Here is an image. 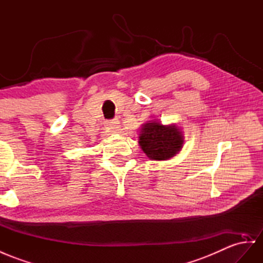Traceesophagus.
<instances>
[{
  "instance_id": "1",
  "label": "esophagus",
  "mask_w": 263,
  "mask_h": 263,
  "mask_svg": "<svg viewBox=\"0 0 263 263\" xmlns=\"http://www.w3.org/2000/svg\"><path fill=\"white\" fill-rule=\"evenodd\" d=\"M119 124H120V122H119V121H118L117 119L109 120V121H106V122H105L106 127H109V129H110L112 132H117V131H118L119 126H120Z\"/></svg>"
}]
</instances>
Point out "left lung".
<instances>
[{"instance_id": "obj_1", "label": "left lung", "mask_w": 263, "mask_h": 263, "mask_svg": "<svg viewBox=\"0 0 263 263\" xmlns=\"http://www.w3.org/2000/svg\"><path fill=\"white\" fill-rule=\"evenodd\" d=\"M183 134L176 124L163 125L158 121H149L142 125L139 144L146 157L152 160H167L176 156L183 146Z\"/></svg>"}]
</instances>
